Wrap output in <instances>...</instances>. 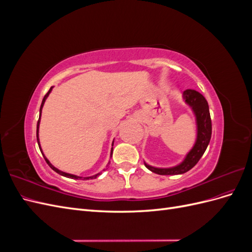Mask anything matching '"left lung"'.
Segmentation results:
<instances>
[{"label":"left lung","mask_w":252,"mask_h":252,"mask_svg":"<svg viewBox=\"0 0 252 252\" xmlns=\"http://www.w3.org/2000/svg\"><path fill=\"white\" fill-rule=\"evenodd\" d=\"M185 103L191 107L196 120V140L192 149L185 157L181 164L170 167V168H157L145 163L147 168L157 174L161 175H174L182 174L190 170L200 161L204 155L211 139V119L209 113V106L206 98L193 89H187L183 94Z\"/></svg>","instance_id":"1"}]
</instances>
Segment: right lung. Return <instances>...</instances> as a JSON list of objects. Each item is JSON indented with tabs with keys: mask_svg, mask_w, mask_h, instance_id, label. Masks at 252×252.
Segmentation results:
<instances>
[{
	"mask_svg": "<svg viewBox=\"0 0 252 252\" xmlns=\"http://www.w3.org/2000/svg\"><path fill=\"white\" fill-rule=\"evenodd\" d=\"M51 90H52V87L49 89V91L48 93L45 94V96H44V98H43V101H42V104H41V108H40V118H39V121H37V124H36V140H37V144H39V147H40V150H41V152H42V155H43V151H42V149H41V145H40V141H39V126H40V120H41V112H42V108H43V106H44V103H45V101H46V98H47V96L49 95V94L51 93ZM113 145V144H112ZM112 150H113V148H111V154H110V157H112ZM43 157H44V158H45V161H46V163L49 165V167L50 168L52 169V170H55L57 173H59V174H61V175H63V177H66V178H69V179H74V180H78V179H84V180H89V179H95V178H97L98 175L101 174V172L100 173H97V174H94V175H93V177H86V178H82V177H78V175H74V174H70V173H67V172H63V171H61V170H59L58 168H56L55 166H53L48 159H47V158L45 157L44 155H43ZM109 164V163H108Z\"/></svg>",
	"mask_w": 252,
	"mask_h": 252,
	"instance_id": "add662e5",
	"label": "right lung"
}]
</instances>
